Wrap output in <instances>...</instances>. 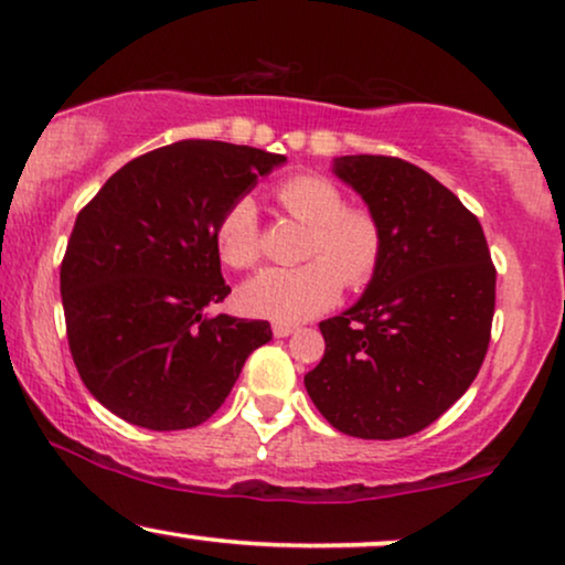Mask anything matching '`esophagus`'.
Returning a JSON list of instances; mask_svg holds the SVG:
<instances>
[{
  "instance_id": "34e87169",
  "label": "esophagus",
  "mask_w": 565,
  "mask_h": 565,
  "mask_svg": "<svg viewBox=\"0 0 565 565\" xmlns=\"http://www.w3.org/2000/svg\"><path fill=\"white\" fill-rule=\"evenodd\" d=\"M297 331V326L291 323H274V337L276 339H284V337H291Z\"/></svg>"
}]
</instances>
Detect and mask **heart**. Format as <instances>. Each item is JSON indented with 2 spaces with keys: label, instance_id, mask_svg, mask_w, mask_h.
I'll list each match as a JSON object with an SVG mask.
<instances>
[{
  "label": "heart",
  "instance_id": "b5f03b06",
  "mask_svg": "<svg viewBox=\"0 0 565 565\" xmlns=\"http://www.w3.org/2000/svg\"><path fill=\"white\" fill-rule=\"evenodd\" d=\"M284 213L310 226L297 268H268L239 289V305L253 318L302 323L337 302L342 281L360 289L382 260V228L369 210L344 207V194L321 175H291L276 186ZM215 247L231 268H253L260 257V226L249 196H239L215 223Z\"/></svg>",
  "mask_w": 565,
  "mask_h": 565
}]
</instances>
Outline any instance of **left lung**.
Masks as SVG:
<instances>
[{
	"label": "left lung",
	"mask_w": 565,
	"mask_h": 565,
	"mask_svg": "<svg viewBox=\"0 0 565 565\" xmlns=\"http://www.w3.org/2000/svg\"><path fill=\"white\" fill-rule=\"evenodd\" d=\"M334 173L379 221L382 260L363 297L321 321L326 352L305 390L342 434L411 437L477 379L498 274L477 215L418 166L344 154Z\"/></svg>",
	"instance_id": "1"
}]
</instances>
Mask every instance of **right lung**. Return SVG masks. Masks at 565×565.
Here are the masks:
<instances>
[{
    "label": "right lung",
    "mask_w": 565,
    "mask_h": 565,
    "mask_svg": "<svg viewBox=\"0 0 565 565\" xmlns=\"http://www.w3.org/2000/svg\"><path fill=\"white\" fill-rule=\"evenodd\" d=\"M284 162L175 141L126 162L78 213L60 268L67 344L86 390L118 418L152 431L205 424L249 352L270 342L268 321L207 308L231 291L217 217Z\"/></svg>",
    "instance_id": "right-lung-1"
}]
</instances>
